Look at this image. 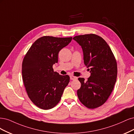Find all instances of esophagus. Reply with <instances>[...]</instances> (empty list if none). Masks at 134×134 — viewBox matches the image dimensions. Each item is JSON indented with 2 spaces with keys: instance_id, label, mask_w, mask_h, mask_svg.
<instances>
[{
  "instance_id": "34e87169",
  "label": "esophagus",
  "mask_w": 134,
  "mask_h": 134,
  "mask_svg": "<svg viewBox=\"0 0 134 134\" xmlns=\"http://www.w3.org/2000/svg\"><path fill=\"white\" fill-rule=\"evenodd\" d=\"M70 79L71 80H75L77 79V77H75V76H70Z\"/></svg>"
}]
</instances>
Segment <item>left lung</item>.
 Returning a JSON list of instances; mask_svg holds the SVG:
<instances>
[{
	"instance_id": "left-lung-1",
	"label": "left lung",
	"mask_w": 134,
	"mask_h": 134,
	"mask_svg": "<svg viewBox=\"0 0 134 134\" xmlns=\"http://www.w3.org/2000/svg\"><path fill=\"white\" fill-rule=\"evenodd\" d=\"M73 39L82 48L84 63L90 68L91 72L87 81L79 78L81 86L77 96L86 107L95 109L105 103L113 91L117 78V62L110 46L102 37L88 34Z\"/></svg>"
}]
</instances>
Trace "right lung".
I'll return each mask as SVG.
<instances>
[{"mask_svg": "<svg viewBox=\"0 0 134 134\" xmlns=\"http://www.w3.org/2000/svg\"><path fill=\"white\" fill-rule=\"evenodd\" d=\"M72 37L43 36L30 47L22 62V78L30 100L40 109L49 110L57 105L70 82V76L54 72L58 54Z\"/></svg>", "mask_w": 134, "mask_h": 134, "instance_id": "add662e5", "label": "right lung"}]
</instances>
